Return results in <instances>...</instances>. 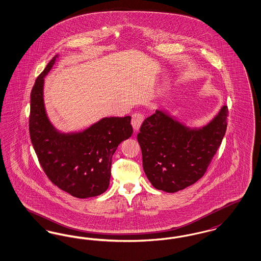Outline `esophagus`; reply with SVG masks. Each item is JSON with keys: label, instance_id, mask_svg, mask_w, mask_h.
<instances>
[{"label": "esophagus", "instance_id": "1", "mask_svg": "<svg viewBox=\"0 0 261 261\" xmlns=\"http://www.w3.org/2000/svg\"><path fill=\"white\" fill-rule=\"evenodd\" d=\"M143 121H144V115H142V114L136 113V114L132 115L131 124L133 126V129H134L135 132L139 131V129H140V127L142 125Z\"/></svg>", "mask_w": 261, "mask_h": 261}]
</instances>
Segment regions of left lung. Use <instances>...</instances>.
<instances>
[{"mask_svg":"<svg viewBox=\"0 0 261 261\" xmlns=\"http://www.w3.org/2000/svg\"><path fill=\"white\" fill-rule=\"evenodd\" d=\"M227 114L222 106L207 124L193 128L163 109L146 117L137 140L153 188L174 193L203 177L225 134Z\"/></svg>","mask_w":261,"mask_h":261,"instance_id":"1","label":"left lung"}]
</instances>
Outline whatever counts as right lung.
Wrapping results in <instances>:
<instances>
[{
    "mask_svg": "<svg viewBox=\"0 0 261 261\" xmlns=\"http://www.w3.org/2000/svg\"><path fill=\"white\" fill-rule=\"evenodd\" d=\"M58 56L46 65L32 89V145L55 186L76 198L98 196L110 186L112 157L117 146L133 133L131 117L106 116L82 131L58 130L47 115L43 99L44 77Z\"/></svg>",
    "mask_w": 261,
    "mask_h": 261,
    "instance_id": "1",
    "label": "right lung"
}]
</instances>
